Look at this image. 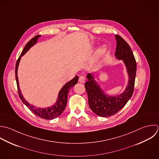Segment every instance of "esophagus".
Listing matches in <instances>:
<instances>
[{
    "label": "esophagus",
    "mask_w": 159,
    "mask_h": 159,
    "mask_svg": "<svg viewBox=\"0 0 159 159\" xmlns=\"http://www.w3.org/2000/svg\"><path fill=\"white\" fill-rule=\"evenodd\" d=\"M79 82L80 83H84L85 82V78L84 76H80L79 79Z\"/></svg>",
    "instance_id": "34e87169"
}]
</instances>
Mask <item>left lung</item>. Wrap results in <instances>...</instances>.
Instances as JSON below:
<instances>
[{
	"mask_svg": "<svg viewBox=\"0 0 159 159\" xmlns=\"http://www.w3.org/2000/svg\"><path fill=\"white\" fill-rule=\"evenodd\" d=\"M115 57L118 59L123 60L129 76L128 84L125 90L120 95L109 96L102 90L91 73L87 75L88 81L85 84L89 107L94 113L102 117H108L117 113L125 106L134 92L137 67L136 59L126 41L117 34L115 35Z\"/></svg>",
	"mask_w": 159,
	"mask_h": 159,
	"instance_id": "obj_1",
	"label": "left lung"
}]
</instances>
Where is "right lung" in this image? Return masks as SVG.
<instances>
[{"label":"right lung","instance_id":"1","mask_svg":"<svg viewBox=\"0 0 159 159\" xmlns=\"http://www.w3.org/2000/svg\"><path fill=\"white\" fill-rule=\"evenodd\" d=\"M41 37V35H36L34 37H33L31 40H30L25 48H23L20 57H18L16 65H15V78H16V82L18 88V95L20 97V98L22 101V102L33 112L34 114L37 115L38 116L45 119V120H52L54 118H56L60 116L62 113L64 111L67 102V97H68V93L70 90V89L74 87L78 82L79 77L77 75L75 76L73 79L66 83L62 88L61 89V90L59 92L58 94V98L56 102V103L49 107L47 108H36L34 106L30 105L23 97L21 91L20 90L19 87V82H18V75H17V70H18V67L19 65V62L21 59V57L23 56L28 50L29 49L32 47L33 45H34L37 43V40L38 38Z\"/></svg>","mask_w":159,"mask_h":159}]
</instances>
